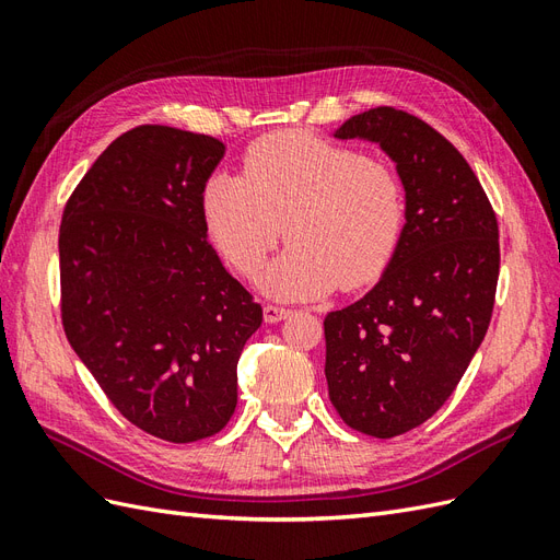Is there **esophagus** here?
I'll list each match as a JSON object with an SVG mask.
<instances>
[{"mask_svg": "<svg viewBox=\"0 0 560 560\" xmlns=\"http://www.w3.org/2000/svg\"><path fill=\"white\" fill-rule=\"evenodd\" d=\"M290 313H292L290 308L273 306V303H266V306H264V319H266V322H280V319H284Z\"/></svg>", "mask_w": 560, "mask_h": 560, "instance_id": "34e87169", "label": "esophagus"}]
</instances>
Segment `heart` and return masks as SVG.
Instances as JSON below:
<instances>
[{"instance_id":"obj_1","label":"heart","mask_w":560,"mask_h":560,"mask_svg":"<svg viewBox=\"0 0 560 560\" xmlns=\"http://www.w3.org/2000/svg\"><path fill=\"white\" fill-rule=\"evenodd\" d=\"M206 226L243 278H254L282 238L290 243L264 276L268 294L315 299L376 282L404 231V186L378 156L311 132L254 142L241 177L212 175L200 194Z\"/></svg>"}]
</instances>
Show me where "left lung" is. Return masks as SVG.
Returning <instances> with one entry per match:
<instances>
[{"mask_svg":"<svg viewBox=\"0 0 560 560\" xmlns=\"http://www.w3.org/2000/svg\"><path fill=\"white\" fill-rule=\"evenodd\" d=\"M336 138L378 142L406 191L383 278L325 317L334 409L348 428L389 439L442 409L483 341L500 276L498 217L460 151L409 112L366 109Z\"/></svg>","mask_w":560,"mask_h":560,"instance_id":"left-lung-1","label":"left lung"}]
</instances>
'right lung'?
<instances>
[{
	"label": "right lung",
	"mask_w": 560,
	"mask_h": 560,
	"mask_svg": "<svg viewBox=\"0 0 560 560\" xmlns=\"http://www.w3.org/2000/svg\"><path fill=\"white\" fill-rule=\"evenodd\" d=\"M224 144L171 126L116 138L67 198L60 317L114 409L163 442L217 434L264 311L208 241L200 194Z\"/></svg>",
	"instance_id": "obj_1"
}]
</instances>
